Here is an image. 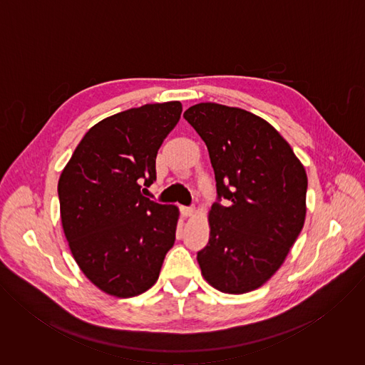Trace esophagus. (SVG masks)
<instances>
[{"label":"esophagus","instance_id":"34e87169","mask_svg":"<svg viewBox=\"0 0 365 365\" xmlns=\"http://www.w3.org/2000/svg\"><path fill=\"white\" fill-rule=\"evenodd\" d=\"M193 212H195L193 206H182V214L185 217H190V215H193Z\"/></svg>","mask_w":365,"mask_h":365}]
</instances>
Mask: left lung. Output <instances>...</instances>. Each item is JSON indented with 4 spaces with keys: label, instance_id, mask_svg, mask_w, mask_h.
Returning a JSON list of instances; mask_svg holds the SVG:
<instances>
[{
    "label": "left lung",
    "instance_id": "obj_1",
    "mask_svg": "<svg viewBox=\"0 0 365 365\" xmlns=\"http://www.w3.org/2000/svg\"><path fill=\"white\" fill-rule=\"evenodd\" d=\"M183 117L205 141L217 182L210 242L196 257L202 274L224 293L255 290L303 228L304 168L267 121L245 110L200 102Z\"/></svg>",
    "mask_w": 365,
    "mask_h": 365
}]
</instances>
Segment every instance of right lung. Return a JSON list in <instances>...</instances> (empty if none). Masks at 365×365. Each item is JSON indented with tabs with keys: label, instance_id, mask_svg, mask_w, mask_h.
I'll return each mask as SVG.
<instances>
[{
	"label": "right lung",
	"instance_id": "1",
	"mask_svg": "<svg viewBox=\"0 0 365 365\" xmlns=\"http://www.w3.org/2000/svg\"><path fill=\"white\" fill-rule=\"evenodd\" d=\"M182 103H145L95 124L75 148L59 185L61 218L75 262L102 292L133 297L159 279L176 238L178 207L143 193Z\"/></svg>",
	"mask_w": 365,
	"mask_h": 365
}]
</instances>
